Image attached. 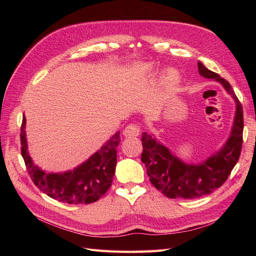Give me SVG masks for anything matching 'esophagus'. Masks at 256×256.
<instances>
[{
    "label": "esophagus",
    "instance_id": "1",
    "mask_svg": "<svg viewBox=\"0 0 256 256\" xmlns=\"http://www.w3.org/2000/svg\"><path fill=\"white\" fill-rule=\"evenodd\" d=\"M122 134L127 136V138H131V136H138L140 134V128H138V125L136 124H130L122 131Z\"/></svg>",
    "mask_w": 256,
    "mask_h": 256
}]
</instances>
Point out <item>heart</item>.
<instances>
[{
	"label": "heart",
	"mask_w": 256,
	"mask_h": 256,
	"mask_svg": "<svg viewBox=\"0 0 256 256\" xmlns=\"http://www.w3.org/2000/svg\"><path fill=\"white\" fill-rule=\"evenodd\" d=\"M156 64L152 63V62H146L142 65L138 66V74L142 76H150L152 72H156ZM178 80H180V72L177 70L175 67L168 66L166 67L164 70L160 72L159 76V84L162 90H171L177 84Z\"/></svg>",
	"instance_id": "1"
}]
</instances>
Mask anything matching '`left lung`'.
Returning a JSON list of instances; mask_svg holds the SVG:
<instances>
[{"label":"left lung","instance_id":"obj_1","mask_svg":"<svg viewBox=\"0 0 256 256\" xmlns=\"http://www.w3.org/2000/svg\"><path fill=\"white\" fill-rule=\"evenodd\" d=\"M200 76L219 82L235 102V115L230 134L221 148L198 164H187L161 143L156 136H142V162L150 180L170 198H198L216 190L226 182L236 166L242 145L244 112L230 84L198 62Z\"/></svg>","mask_w":256,"mask_h":256}]
</instances>
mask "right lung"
<instances>
[{
	"mask_svg": "<svg viewBox=\"0 0 256 256\" xmlns=\"http://www.w3.org/2000/svg\"><path fill=\"white\" fill-rule=\"evenodd\" d=\"M26 120L21 126V154L33 182L48 196L67 204L94 203L109 190L118 161L116 147L120 142L118 131L100 148L78 166L65 172H48L35 164L28 150Z\"/></svg>",
	"mask_w": 256,
	"mask_h": 256,
	"instance_id": "add662e5",
	"label": "right lung"
}]
</instances>
